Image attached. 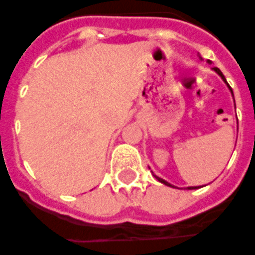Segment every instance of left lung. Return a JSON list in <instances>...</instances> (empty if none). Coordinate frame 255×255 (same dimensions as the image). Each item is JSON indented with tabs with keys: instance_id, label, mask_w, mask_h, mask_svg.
I'll return each mask as SVG.
<instances>
[{
	"instance_id": "obj_1",
	"label": "left lung",
	"mask_w": 255,
	"mask_h": 255,
	"mask_svg": "<svg viewBox=\"0 0 255 255\" xmlns=\"http://www.w3.org/2000/svg\"><path fill=\"white\" fill-rule=\"evenodd\" d=\"M214 71H216V73H218V74H220V75H221V78H222V79H224V81H225V82H226L225 77H224V75H222V73H221V70L218 69V67H214ZM230 90H232V88H230ZM232 92H233V91H232ZM156 178H157V180H159V181H160V182H163V184H165V185H169V186H172V185H170V184H169V182H167V181H164L163 178H160V177H157V176H156ZM189 189H196V188H192V186H190Z\"/></svg>"
}]
</instances>
